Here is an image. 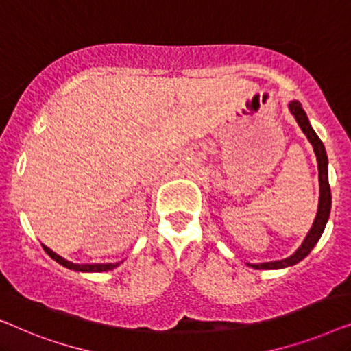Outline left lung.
<instances>
[{"instance_id": "8db88e82", "label": "left lung", "mask_w": 351, "mask_h": 351, "mask_svg": "<svg viewBox=\"0 0 351 351\" xmlns=\"http://www.w3.org/2000/svg\"><path fill=\"white\" fill-rule=\"evenodd\" d=\"M291 113L294 114L297 123L302 128V131L308 138L311 145H313L316 160H318V171H319V206H318V214H316V219L313 222V227L306 234V238L302 243V246L297 249V251L292 254L291 257L282 258V261H275V262H267V263H251L252 268H257V270H271V268H285L291 267L294 263L300 262L302 258H305L311 252V249L315 247V244L318 243L321 234L324 232L326 223H328L329 213H330V189H329V180H328V156H326V150L323 142L319 141V137L316 136L313 128L310 126L308 118L302 108V105L294 100V102L289 104Z\"/></svg>"}]
</instances>
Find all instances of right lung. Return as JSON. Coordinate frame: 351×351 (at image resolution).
<instances>
[{
  "mask_svg": "<svg viewBox=\"0 0 351 351\" xmlns=\"http://www.w3.org/2000/svg\"><path fill=\"white\" fill-rule=\"evenodd\" d=\"M43 249H45V251L47 252V256L54 258L56 262H59L60 265L70 268V270H78V271H107V270H112V268L119 265V262H117V263H81V265H80V263L69 262V261H65L64 257L57 256V254L52 252L49 247L43 246Z\"/></svg>",
  "mask_w": 351,
  "mask_h": 351,
  "instance_id": "1",
  "label": "right lung"
}]
</instances>
